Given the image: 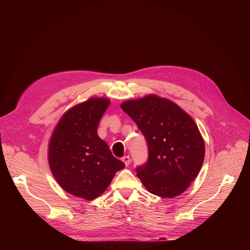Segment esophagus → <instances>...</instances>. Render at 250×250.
Masks as SVG:
<instances>
[{
    "instance_id": "obj_1",
    "label": "esophagus",
    "mask_w": 250,
    "mask_h": 250,
    "mask_svg": "<svg viewBox=\"0 0 250 250\" xmlns=\"http://www.w3.org/2000/svg\"><path fill=\"white\" fill-rule=\"evenodd\" d=\"M122 160L124 161V163L125 164V166H128V165L130 164V158H129V156H124Z\"/></svg>"
}]
</instances>
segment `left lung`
Wrapping results in <instances>:
<instances>
[{"mask_svg":"<svg viewBox=\"0 0 250 250\" xmlns=\"http://www.w3.org/2000/svg\"><path fill=\"white\" fill-rule=\"evenodd\" d=\"M121 108L136 124L148 146V159L136 175L146 189L162 198L187 190L205 158V144L194 120L165 98L148 95Z\"/></svg>","mask_w":250,"mask_h":250,"instance_id":"obj_1","label":"left lung"}]
</instances>
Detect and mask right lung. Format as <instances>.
I'll return each instance as SVG.
<instances>
[{
    "instance_id": "add662e5",
    "label": "right lung",
    "mask_w": 250,
    "mask_h": 250,
    "mask_svg": "<svg viewBox=\"0 0 250 250\" xmlns=\"http://www.w3.org/2000/svg\"><path fill=\"white\" fill-rule=\"evenodd\" d=\"M110 104L105 98H90L69 109L56 125L48 146L50 170L67 193L93 200L125 167L98 135L99 122Z\"/></svg>"
}]
</instances>
